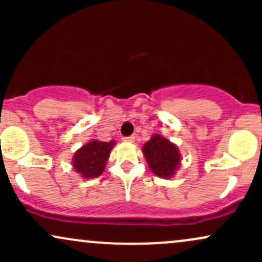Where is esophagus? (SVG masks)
<instances>
[{"mask_svg":"<svg viewBox=\"0 0 262 262\" xmlns=\"http://www.w3.org/2000/svg\"><path fill=\"white\" fill-rule=\"evenodd\" d=\"M123 141H125V143H133V141L135 140V137L134 135H132V137H124L122 138Z\"/></svg>","mask_w":262,"mask_h":262,"instance_id":"1","label":"esophagus"}]
</instances>
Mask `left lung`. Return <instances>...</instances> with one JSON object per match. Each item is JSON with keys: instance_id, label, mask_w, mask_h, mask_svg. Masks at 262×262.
I'll return each instance as SVG.
<instances>
[{"instance_id": "1", "label": "left lung", "mask_w": 262, "mask_h": 262, "mask_svg": "<svg viewBox=\"0 0 262 262\" xmlns=\"http://www.w3.org/2000/svg\"><path fill=\"white\" fill-rule=\"evenodd\" d=\"M143 155L150 170L161 179L173 177L182 160L179 148L160 134H154L144 144Z\"/></svg>"}]
</instances>
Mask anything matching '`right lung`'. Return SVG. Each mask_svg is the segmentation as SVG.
Instances as JSON below:
<instances>
[{
	"mask_svg": "<svg viewBox=\"0 0 262 262\" xmlns=\"http://www.w3.org/2000/svg\"><path fill=\"white\" fill-rule=\"evenodd\" d=\"M116 141L90 140L75 152L73 167L82 179H96L104 171Z\"/></svg>",
	"mask_w": 262,
	"mask_h": 262,
	"instance_id": "add662e5",
	"label": "right lung"
}]
</instances>
